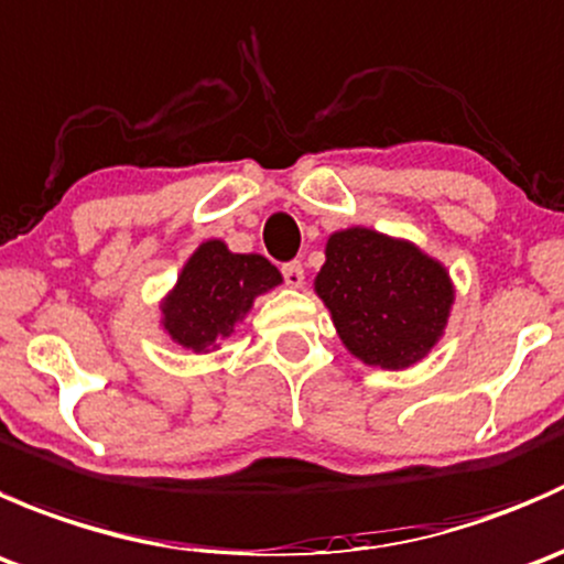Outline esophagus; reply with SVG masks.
Instances as JSON below:
<instances>
[{
    "label": "esophagus",
    "instance_id": "1",
    "mask_svg": "<svg viewBox=\"0 0 564 564\" xmlns=\"http://www.w3.org/2000/svg\"><path fill=\"white\" fill-rule=\"evenodd\" d=\"M281 272H283V281H286V286L300 289L305 283V270L300 261H286V264L281 267Z\"/></svg>",
    "mask_w": 564,
    "mask_h": 564
}]
</instances>
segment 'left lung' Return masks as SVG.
Masks as SVG:
<instances>
[{
  "instance_id": "8db88e82",
  "label": "left lung",
  "mask_w": 564,
  "mask_h": 564,
  "mask_svg": "<svg viewBox=\"0 0 564 564\" xmlns=\"http://www.w3.org/2000/svg\"><path fill=\"white\" fill-rule=\"evenodd\" d=\"M324 253L316 294L351 355L398 371L434 349L453 305L451 275L440 261L371 229L335 231Z\"/></svg>"
}]
</instances>
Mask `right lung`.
Segmentation results:
<instances>
[{"instance_id": "right-lung-1", "label": "right lung", "mask_w": 564, "mask_h": 564, "mask_svg": "<svg viewBox=\"0 0 564 564\" xmlns=\"http://www.w3.org/2000/svg\"><path fill=\"white\" fill-rule=\"evenodd\" d=\"M278 283L281 272L264 256L231 253L220 240L202 242L163 303V327L176 344L202 355L229 338L253 297Z\"/></svg>"}]
</instances>
